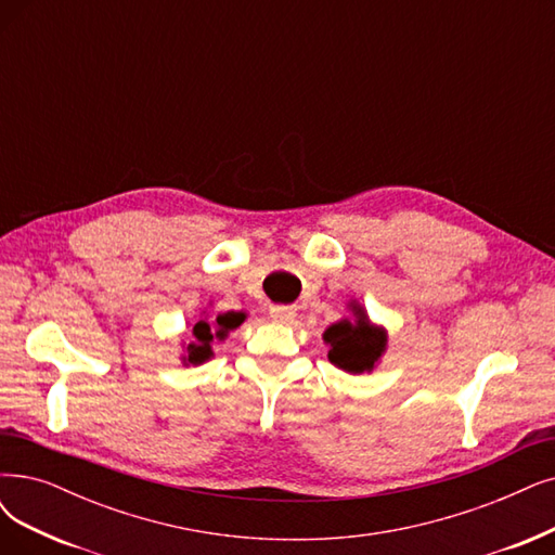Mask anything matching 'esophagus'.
I'll return each mask as SVG.
<instances>
[{
	"label": "esophagus",
	"instance_id": "obj_1",
	"mask_svg": "<svg viewBox=\"0 0 555 555\" xmlns=\"http://www.w3.org/2000/svg\"><path fill=\"white\" fill-rule=\"evenodd\" d=\"M269 314H271V319H275V321H289V319L296 314V309L289 307V305H273V307L269 309Z\"/></svg>",
	"mask_w": 555,
	"mask_h": 555
}]
</instances>
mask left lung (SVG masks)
I'll use <instances>...</instances> for the list:
<instances>
[{"mask_svg":"<svg viewBox=\"0 0 555 555\" xmlns=\"http://www.w3.org/2000/svg\"><path fill=\"white\" fill-rule=\"evenodd\" d=\"M325 341L330 344V362L348 371L362 373L371 371L375 360L385 350V332L373 327L362 312H358V323H335L325 330Z\"/></svg>","mask_w":555,"mask_h":555,"instance_id":"obj_1","label":"left lung"}]
</instances>
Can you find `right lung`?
Listing matches in <instances>:
<instances>
[{
	"label": "right lung",
	"instance_id": "1",
	"mask_svg": "<svg viewBox=\"0 0 555 555\" xmlns=\"http://www.w3.org/2000/svg\"><path fill=\"white\" fill-rule=\"evenodd\" d=\"M243 317L241 312H228V314H220L218 319H216V332L211 330V325L209 323H205V321H197L195 323V327H193V335H195V339H197V344H191L189 346V362H205L209 354H211V341H214V335L216 337H220L223 339L230 330H234L236 325H241L243 323Z\"/></svg>",
	"mask_w": 555,
	"mask_h": 555
}]
</instances>
